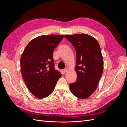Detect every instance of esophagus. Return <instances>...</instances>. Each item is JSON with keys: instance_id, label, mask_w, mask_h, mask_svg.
<instances>
[{"instance_id": "1", "label": "esophagus", "mask_w": 127, "mask_h": 127, "mask_svg": "<svg viewBox=\"0 0 127 127\" xmlns=\"http://www.w3.org/2000/svg\"><path fill=\"white\" fill-rule=\"evenodd\" d=\"M68 68H66L64 69V73H66V72H67V71H68Z\"/></svg>"}]
</instances>
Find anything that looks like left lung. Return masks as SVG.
Wrapping results in <instances>:
<instances>
[{
  "label": "left lung",
  "instance_id": "left-lung-1",
  "mask_svg": "<svg viewBox=\"0 0 127 127\" xmlns=\"http://www.w3.org/2000/svg\"><path fill=\"white\" fill-rule=\"evenodd\" d=\"M64 37L75 49L76 81L69 84L70 90L80 99L89 97L96 90L103 70L100 46L94 37L88 34L67 35Z\"/></svg>",
  "mask_w": 127,
  "mask_h": 127
}]
</instances>
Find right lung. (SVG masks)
<instances>
[{
  "label": "right lung",
  "instance_id": "add662e5",
  "mask_svg": "<svg viewBox=\"0 0 127 127\" xmlns=\"http://www.w3.org/2000/svg\"><path fill=\"white\" fill-rule=\"evenodd\" d=\"M63 35H42L30 42L21 58V69L26 85L39 98L48 96L54 90L61 72L55 69L53 52Z\"/></svg>",
  "mask_w": 127,
  "mask_h": 127
}]
</instances>
